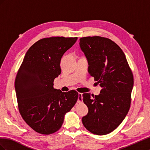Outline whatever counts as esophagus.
<instances>
[{
  "instance_id": "1",
  "label": "esophagus",
  "mask_w": 150,
  "mask_h": 150,
  "mask_svg": "<svg viewBox=\"0 0 150 150\" xmlns=\"http://www.w3.org/2000/svg\"><path fill=\"white\" fill-rule=\"evenodd\" d=\"M83 101V94L79 93L78 94V103H81Z\"/></svg>"
}]
</instances>
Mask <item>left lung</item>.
<instances>
[{
	"label": "left lung",
	"mask_w": 150,
	"mask_h": 150,
	"mask_svg": "<svg viewBox=\"0 0 150 150\" xmlns=\"http://www.w3.org/2000/svg\"><path fill=\"white\" fill-rule=\"evenodd\" d=\"M79 46L88 62L89 74L102 88L93 98L83 94L88 108L83 117L91 133L104 135L115 130L128 114L133 88V76L121 49L110 39L93 36L79 39Z\"/></svg>",
	"instance_id": "left-lung-1"
}]
</instances>
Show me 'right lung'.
<instances>
[{
	"mask_svg": "<svg viewBox=\"0 0 150 150\" xmlns=\"http://www.w3.org/2000/svg\"><path fill=\"white\" fill-rule=\"evenodd\" d=\"M78 38L51 37L34 43L24 56L15 81L18 107L32 129L43 134L61 128L64 115L74 106L78 93L54 89L61 59Z\"/></svg>",
	"mask_w": 150,
	"mask_h": 150,
	"instance_id": "right-lung-1",
	"label": "right lung"
}]
</instances>
